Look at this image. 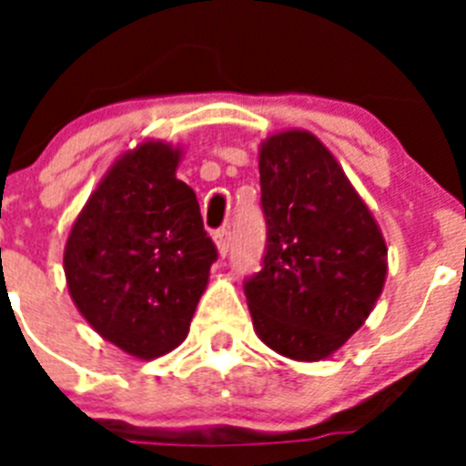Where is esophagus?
I'll return each mask as SVG.
<instances>
[{
  "mask_svg": "<svg viewBox=\"0 0 466 466\" xmlns=\"http://www.w3.org/2000/svg\"><path fill=\"white\" fill-rule=\"evenodd\" d=\"M214 242H217V249H219V257H226L228 254L230 247V230L228 228H219L214 230Z\"/></svg>",
  "mask_w": 466,
  "mask_h": 466,
  "instance_id": "esophagus-1",
  "label": "esophagus"
}]
</instances>
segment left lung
Here are the masks:
<instances>
[{
    "mask_svg": "<svg viewBox=\"0 0 466 466\" xmlns=\"http://www.w3.org/2000/svg\"><path fill=\"white\" fill-rule=\"evenodd\" d=\"M258 175L268 245L263 268L245 282L254 331L282 357L327 360L376 306L385 238L339 160L308 130L263 139Z\"/></svg>",
    "mask_w": 466,
    "mask_h": 466,
    "instance_id": "left-lung-1",
    "label": "left lung"
}]
</instances>
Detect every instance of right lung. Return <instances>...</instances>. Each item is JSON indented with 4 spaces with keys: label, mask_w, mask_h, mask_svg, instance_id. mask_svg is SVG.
<instances>
[{
    "label": "right lung",
    "mask_w": 466,
    "mask_h": 466,
    "mask_svg": "<svg viewBox=\"0 0 466 466\" xmlns=\"http://www.w3.org/2000/svg\"><path fill=\"white\" fill-rule=\"evenodd\" d=\"M182 149L147 139L106 170L69 230L65 278L74 306L102 339L156 360L187 339L217 261Z\"/></svg>",
    "instance_id": "1"
}]
</instances>
